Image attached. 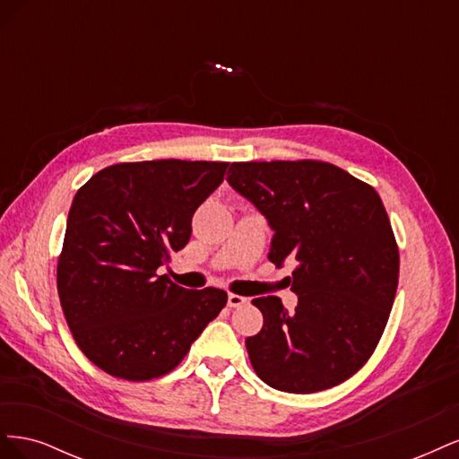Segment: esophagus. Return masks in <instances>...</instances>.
<instances>
[{"label": "esophagus", "mask_w": 459, "mask_h": 459, "mask_svg": "<svg viewBox=\"0 0 459 459\" xmlns=\"http://www.w3.org/2000/svg\"><path fill=\"white\" fill-rule=\"evenodd\" d=\"M245 302H247V299L241 295H235V293L228 295V307H231V308H239Z\"/></svg>", "instance_id": "34e87169"}]
</instances>
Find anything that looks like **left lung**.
I'll use <instances>...</instances> for the list:
<instances>
[{
    "mask_svg": "<svg viewBox=\"0 0 459 459\" xmlns=\"http://www.w3.org/2000/svg\"><path fill=\"white\" fill-rule=\"evenodd\" d=\"M230 186L268 218L270 260H295V312L258 297L264 325L245 341L258 377L283 393L341 385L377 349L400 256L379 193L324 160L231 162Z\"/></svg>",
    "mask_w": 459,
    "mask_h": 459,
    "instance_id": "left-lung-1",
    "label": "left lung"
}]
</instances>
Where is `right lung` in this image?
I'll list each match as a JSON object with an SVG mask.
<instances>
[{
    "instance_id": "right-lung-1",
    "label": "right lung",
    "mask_w": 459,
    "mask_h": 459,
    "mask_svg": "<svg viewBox=\"0 0 459 459\" xmlns=\"http://www.w3.org/2000/svg\"><path fill=\"white\" fill-rule=\"evenodd\" d=\"M228 164L120 162L76 191L57 290L78 349L105 373L126 381L162 377L226 307V290H189L159 268L187 245L191 218L224 182Z\"/></svg>"
}]
</instances>
